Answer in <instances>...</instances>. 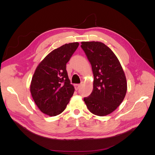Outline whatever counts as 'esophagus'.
<instances>
[{
  "mask_svg": "<svg viewBox=\"0 0 155 155\" xmlns=\"http://www.w3.org/2000/svg\"><path fill=\"white\" fill-rule=\"evenodd\" d=\"M74 87H75V89H76V91H78V89L79 88V87H81V85H80V84H76Z\"/></svg>",
  "mask_w": 155,
  "mask_h": 155,
  "instance_id": "obj_1",
  "label": "esophagus"
}]
</instances>
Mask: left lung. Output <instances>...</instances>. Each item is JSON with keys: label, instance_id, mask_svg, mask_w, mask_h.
<instances>
[{"label": "left lung", "instance_id": "obj_1", "mask_svg": "<svg viewBox=\"0 0 155 155\" xmlns=\"http://www.w3.org/2000/svg\"><path fill=\"white\" fill-rule=\"evenodd\" d=\"M94 75L93 90L84 101L91 112L99 116L112 113L122 103L127 83L122 67L108 46L101 42H81Z\"/></svg>", "mask_w": 155, "mask_h": 155}]
</instances>
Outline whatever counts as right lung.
Returning a JSON list of instances; mask_svg holds the SVG:
<instances>
[{
    "mask_svg": "<svg viewBox=\"0 0 155 155\" xmlns=\"http://www.w3.org/2000/svg\"><path fill=\"white\" fill-rule=\"evenodd\" d=\"M79 46L65 44L51 51L41 61L33 75L30 92L36 105L44 114L55 116L67 107L74 92L66 64Z\"/></svg>",
    "mask_w": 155,
    "mask_h": 155,
    "instance_id": "add662e5",
    "label": "right lung"
}]
</instances>
